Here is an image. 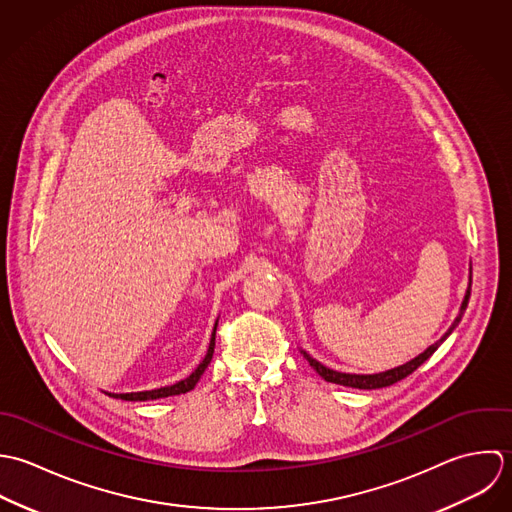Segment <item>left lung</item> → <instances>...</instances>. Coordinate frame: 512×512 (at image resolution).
<instances>
[{
  "label": "left lung",
  "instance_id": "left-lung-1",
  "mask_svg": "<svg viewBox=\"0 0 512 512\" xmlns=\"http://www.w3.org/2000/svg\"><path fill=\"white\" fill-rule=\"evenodd\" d=\"M469 297H471V283H469V289H467V295H465V301H463V305H461V312H459V316L455 318V322L451 324V328L441 336V340H437L435 344H431L423 354H419L417 358H413L411 362L408 364H404V366H400V368H394V370H388V372H382V374H372V376H358V374H342V372H336V370H330V368H326V366H322L320 362H316L314 358H310L307 352H303L305 354V358L308 360V364L316 370V374L318 376H322L326 382H332V384H340V386H348V388H358V390H378V388H388V386H392V384H396V382H400V380H404V378H408L411 372H415L437 348H439V344L453 332V328L459 324V320H461V316H463V312H465V308H467V303H469Z\"/></svg>",
  "mask_w": 512,
  "mask_h": 512
}]
</instances>
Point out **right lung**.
<instances>
[{"instance_id": "1", "label": "right lung", "mask_w": 512, "mask_h": 512, "mask_svg": "<svg viewBox=\"0 0 512 512\" xmlns=\"http://www.w3.org/2000/svg\"><path fill=\"white\" fill-rule=\"evenodd\" d=\"M217 326V322H215ZM213 348H215V328H213V334H211V342H209V348H207V354H205L202 364L182 382L174 384V386H168V388H160V390H150V392H136V394H108L112 398H118V400H126V402H144V400H158V398H168V396H180V394H186L190 390H194V386L198 384V380L202 378V374L207 368V364L211 362V356H213Z\"/></svg>"}]
</instances>
